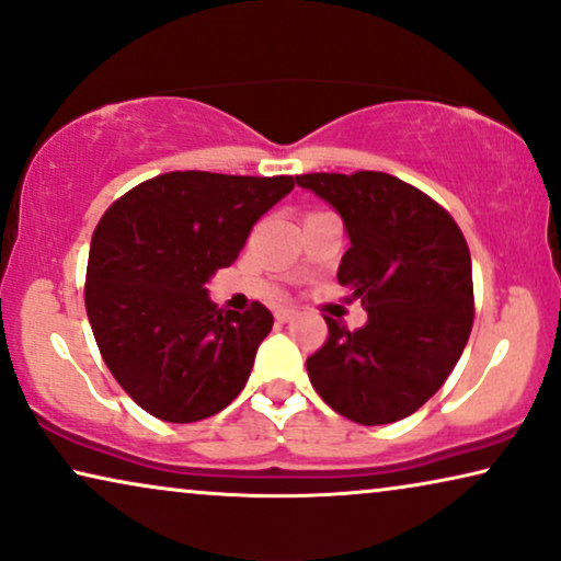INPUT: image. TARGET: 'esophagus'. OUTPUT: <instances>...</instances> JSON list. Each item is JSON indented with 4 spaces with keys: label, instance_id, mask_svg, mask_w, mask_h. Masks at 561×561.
<instances>
[{
    "label": "esophagus",
    "instance_id": "esophagus-1",
    "mask_svg": "<svg viewBox=\"0 0 561 561\" xmlns=\"http://www.w3.org/2000/svg\"><path fill=\"white\" fill-rule=\"evenodd\" d=\"M296 319V311L294 309H278L275 311V321H280V324H286V321Z\"/></svg>",
    "mask_w": 561,
    "mask_h": 561
}]
</instances>
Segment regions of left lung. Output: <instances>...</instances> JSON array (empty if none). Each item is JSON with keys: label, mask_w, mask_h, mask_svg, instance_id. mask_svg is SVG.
I'll return each mask as SVG.
<instances>
[{"label": "left lung", "mask_w": 561, "mask_h": 561, "mask_svg": "<svg viewBox=\"0 0 561 561\" xmlns=\"http://www.w3.org/2000/svg\"><path fill=\"white\" fill-rule=\"evenodd\" d=\"M332 204L350 234L336 280L367 324L327 319L324 347L306 359L311 386L344 419L393 424L444 386L474 319L472 260L462 229L424 191L380 171L296 175Z\"/></svg>", "instance_id": "8db88e82"}]
</instances>
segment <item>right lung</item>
Listing matches in <instances>:
<instances>
[{"mask_svg": "<svg viewBox=\"0 0 561 561\" xmlns=\"http://www.w3.org/2000/svg\"><path fill=\"white\" fill-rule=\"evenodd\" d=\"M294 175L173 171L104 211L87 267V313L106 367L160 421L209 419L240 396L273 313L219 311L206 283L240 255L250 229Z\"/></svg>", "mask_w": 561, "mask_h": 561, "instance_id": "right-lung-1", "label": "right lung"}]
</instances>
